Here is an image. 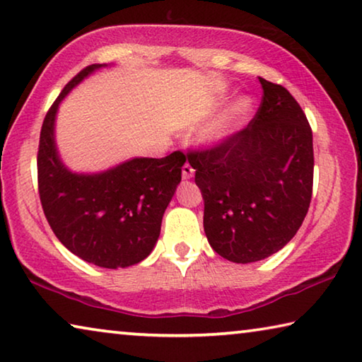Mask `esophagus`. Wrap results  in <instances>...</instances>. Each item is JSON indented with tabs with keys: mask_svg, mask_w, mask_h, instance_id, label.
Wrapping results in <instances>:
<instances>
[{
	"mask_svg": "<svg viewBox=\"0 0 362 362\" xmlns=\"http://www.w3.org/2000/svg\"><path fill=\"white\" fill-rule=\"evenodd\" d=\"M193 174H194V169L192 168V165L188 164V163L183 164V168H182V177H183V179H192Z\"/></svg>",
	"mask_w": 362,
	"mask_h": 362,
	"instance_id": "1",
	"label": "esophagus"
}]
</instances>
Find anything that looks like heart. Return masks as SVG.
Instances as JSON below:
<instances>
[{
    "label": "heart",
    "mask_w": 362,
    "mask_h": 362,
    "mask_svg": "<svg viewBox=\"0 0 362 362\" xmlns=\"http://www.w3.org/2000/svg\"><path fill=\"white\" fill-rule=\"evenodd\" d=\"M251 112V100L240 98L227 109L222 116L217 117L206 134V139L209 141H222L227 136H230L235 130L242 127L246 117Z\"/></svg>",
    "instance_id": "1"
}]
</instances>
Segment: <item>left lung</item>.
I'll use <instances>...</instances> for the list:
<instances>
[{
    "label": "left lung",
    "instance_id": "left-lung-1",
    "mask_svg": "<svg viewBox=\"0 0 362 362\" xmlns=\"http://www.w3.org/2000/svg\"><path fill=\"white\" fill-rule=\"evenodd\" d=\"M261 105L245 129L187 154L217 255L255 262L295 237L313 197V130L290 91L259 77Z\"/></svg>",
    "mask_w": 362,
    "mask_h": 362
}]
</instances>
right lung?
Listing matches in <instances>:
<instances>
[{"instance_id":"right-lung-1","label":"right lung","mask_w":362,"mask_h":362,"mask_svg":"<svg viewBox=\"0 0 362 362\" xmlns=\"http://www.w3.org/2000/svg\"><path fill=\"white\" fill-rule=\"evenodd\" d=\"M101 64L82 69L48 109L37 154L38 193L57 240L83 261L100 267H127L151 253L160 221L182 180V151L136 158L103 174L69 172L57 158L54 117L61 100Z\"/></svg>"}]
</instances>
